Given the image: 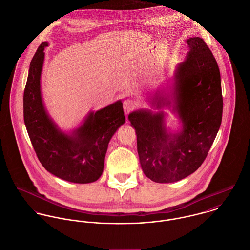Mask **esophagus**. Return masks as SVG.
<instances>
[{"label": "esophagus", "instance_id": "esophagus-1", "mask_svg": "<svg viewBox=\"0 0 250 250\" xmlns=\"http://www.w3.org/2000/svg\"><path fill=\"white\" fill-rule=\"evenodd\" d=\"M137 107V103L135 100H125L124 101V111L125 115L132 112Z\"/></svg>", "mask_w": 250, "mask_h": 250}]
</instances>
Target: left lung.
I'll list each match as a JSON object with an SVG mask.
<instances>
[{
	"label": "left lung",
	"instance_id": "obj_1",
	"mask_svg": "<svg viewBox=\"0 0 250 250\" xmlns=\"http://www.w3.org/2000/svg\"><path fill=\"white\" fill-rule=\"evenodd\" d=\"M187 43L189 52L176 68L171 95L158 90L150 101L157 109L171 106L182 123L181 130L172 132L166 127L163 111L140 109L128 115L137 135L142 170L155 183H175L194 173L221 125L223 100L217 62L199 37L188 39Z\"/></svg>",
	"mask_w": 250,
	"mask_h": 250
}]
</instances>
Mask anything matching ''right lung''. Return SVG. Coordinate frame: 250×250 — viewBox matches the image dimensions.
Returning <instances> with one entry per match:
<instances>
[{"label": "right lung", "mask_w": 250, "mask_h": 250, "mask_svg": "<svg viewBox=\"0 0 250 250\" xmlns=\"http://www.w3.org/2000/svg\"><path fill=\"white\" fill-rule=\"evenodd\" d=\"M42 42L32 59L24 91V122L42 166L54 176L75 184L100 179L108 144L125 124L122 100L90 112L81 125L64 132L48 115L42 97L41 78L44 62Z\"/></svg>", "instance_id": "1"}]
</instances>
